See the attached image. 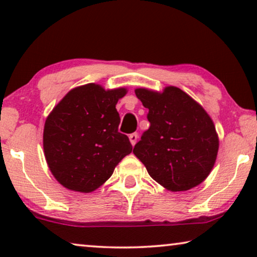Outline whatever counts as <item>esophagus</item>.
Returning <instances> with one entry per match:
<instances>
[{
	"label": "esophagus",
	"instance_id": "esophagus-1",
	"mask_svg": "<svg viewBox=\"0 0 257 257\" xmlns=\"http://www.w3.org/2000/svg\"><path fill=\"white\" fill-rule=\"evenodd\" d=\"M138 133L137 132H135V133H132V135H130V142H131V144H132V146H135L136 145V143H137V140H138Z\"/></svg>",
	"mask_w": 257,
	"mask_h": 257
}]
</instances>
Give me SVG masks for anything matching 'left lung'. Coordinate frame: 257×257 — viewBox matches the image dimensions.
I'll use <instances>...</instances> for the list:
<instances>
[{"label": "left lung", "mask_w": 257, "mask_h": 257, "mask_svg": "<svg viewBox=\"0 0 257 257\" xmlns=\"http://www.w3.org/2000/svg\"><path fill=\"white\" fill-rule=\"evenodd\" d=\"M149 108L150 128L133 153L151 178L168 191H188L208 177L219 151V137L212 118L201 105L175 86L163 92L135 90Z\"/></svg>", "instance_id": "left-lung-1"}]
</instances>
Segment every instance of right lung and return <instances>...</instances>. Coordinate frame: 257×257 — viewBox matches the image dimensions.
Returning <instances> with one entry per match:
<instances>
[{
	"label": "right lung",
	"instance_id": "right-lung-1",
	"mask_svg": "<svg viewBox=\"0 0 257 257\" xmlns=\"http://www.w3.org/2000/svg\"><path fill=\"white\" fill-rule=\"evenodd\" d=\"M125 87L105 90L89 83L70 90L47 117L45 160L52 175L70 191L99 188L124 157L132 152L127 136L118 132L115 108Z\"/></svg>",
	"mask_w": 257,
	"mask_h": 257
}]
</instances>
